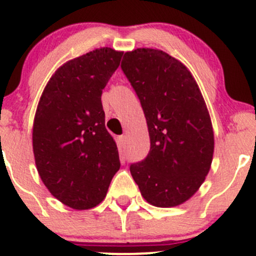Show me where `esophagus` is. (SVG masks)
Masks as SVG:
<instances>
[{"mask_svg": "<svg viewBox=\"0 0 256 256\" xmlns=\"http://www.w3.org/2000/svg\"><path fill=\"white\" fill-rule=\"evenodd\" d=\"M118 147H120V148H124V147L126 146V136H118Z\"/></svg>", "mask_w": 256, "mask_h": 256, "instance_id": "34e87169", "label": "esophagus"}]
</instances>
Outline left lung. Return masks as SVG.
Listing matches in <instances>:
<instances>
[{"label": "left lung", "mask_w": 256, "mask_h": 256, "mask_svg": "<svg viewBox=\"0 0 256 256\" xmlns=\"http://www.w3.org/2000/svg\"><path fill=\"white\" fill-rule=\"evenodd\" d=\"M121 69L140 99L151 142L146 158L130 166L131 176L150 204H182L204 182L213 160L202 92L187 66L160 49L126 52Z\"/></svg>", "instance_id": "1"}]
</instances>
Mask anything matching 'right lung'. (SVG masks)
<instances>
[{"mask_svg": "<svg viewBox=\"0 0 256 256\" xmlns=\"http://www.w3.org/2000/svg\"><path fill=\"white\" fill-rule=\"evenodd\" d=\"M121 56L122 52L104 47L66 62L38 102L32 134L37 171L56 200L78 210L102 202L120 168L102 94Z\"/></svg>", "mask_w": 256, "mask_h": 256, "instance_id": "1", "label": "right lung"}]
</instances>
